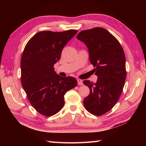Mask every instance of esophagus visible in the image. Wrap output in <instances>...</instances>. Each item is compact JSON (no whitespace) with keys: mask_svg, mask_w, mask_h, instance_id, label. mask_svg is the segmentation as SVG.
<instances>
[{"mask_svg":"<svg viewBox=\"0 0 146 146\" xmlns=\"http://www.w3.org/2000/svg\"><path fill=\"white\" fill-rule=\"evenodd\" d=\"M77 82H78V85H83V82L82 80L80 79H77Z\"/></svg>","mask_w":146,"mask_h":146,"instance_id":"1","label":"esophagus"}]
</instances>
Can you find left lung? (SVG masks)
<instances>
[{
    "label": "left lung",
    "mask_w": 146,
    "mask_h": 146,
    "mask_svg": "<svg viewBox=\"0 0 146 146\" xmlns=\"http://www.w3.org/2000/svg\"><path fill=\"white\" fill-rule=\"evenodd\" d=\"M76 38L87 46L98 76L96 83L83 82L90 90L84 106L91 114L100 116L114 107L122 92L126 78L125 54L117 39L102 28L82 31Z\"/></svg>",
    "instance_id": "obj_1"
}]
</instances>
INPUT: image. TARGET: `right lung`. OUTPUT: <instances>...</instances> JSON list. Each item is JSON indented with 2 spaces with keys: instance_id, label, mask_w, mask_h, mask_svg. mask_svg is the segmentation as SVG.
<instances>
[{
  "instance_id": "right-lung-1",
  "label": "right lung",
  "mask_w": 146,
  "mask_h": 146,
  "mask_svg": "<svg viewBox=\"0 0 146 146\" xmlns=\"http://www.w3.org/2000/svg\"><path fill=\"white\" fill-rule=\"evenodd\" d=\"M77 32L75 29L38 32L24 49L21 62L22 85L31 106L46 117L60 111L64 95L77 85L76 78L62 77L53 68L60 60L64 46Z\"/></svg>"
}]
</instances>
